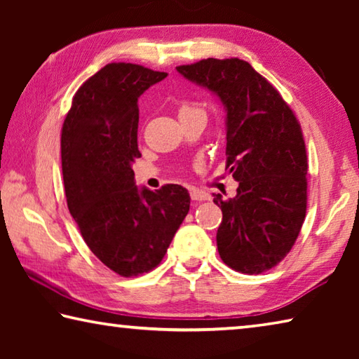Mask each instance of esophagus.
<instances>
[{
  "label": "esophagus",
  "mask_w": 359,
  "mask_h": 359,
  "mask_svg": "<svg viewBox=\"0 0 359 359\" xmlns=\"http://www.w3.org/2000/svg\"><path fill=\"white\" fill-rule=\"evenodd\" d=\"M190 196H191L193 201H205V199H209L208 193L203 191V190H196V188H191Z\"/></svg>",
  "instance_id": "esophagus-1"
}]
</instances>
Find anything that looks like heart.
I'll return each instance as SVG.
<instances>
[{
    "instance_id": "1",
    "label": "heart",
    "mask_w": 359,
    "mask_h": 359,
    "mask_svg": "<svg viewBox=\"0 0 359 359\" xmlns=\"http://www.w3.org/2000/svg\"><path fill=\"white\" fill-rule=\"evenodd\" d=\"M188 115H205L204 109L191 102H182L179 106V117H188Z\"/></svg>"
}]
</instances>
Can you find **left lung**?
I'll use <instances>...</instances> for the list:
<instances>
[{
    "instance_id": "obj_1",
    "label": "left lung",
    "mask_w": 359,
    "mask_h": 359,
    "mask_svg": "<svg viewBox=\"0 0 359 359\" xmlns=\"http://www.w3.org/2000/svg\"><path fill=\"white\" fill-rule=\"evenodd\" d=\"M177 71L214 92L226 107V169L236 198L214 194L223 218V263L261 274L290 253L307 209V154L294 112L269 81L239 58H208Z\"/></svg>"
}]
</instances>
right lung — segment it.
<instances>
[{
  "label": "right lung",
  "instance_id": "add662e5",
  "mask_svg": "<svg viewBox=\"0 0 359 359\" xmlns=\"http://www.w3.org/2000/svg\"><path fill=\"white\" fill-rule=\"evenodd\" d=\"M166 72L109 63L77 90L62 128L66 201L96 258L121 277L161 263L190 210L187 188L150 191L135 185L137 98Z\"/></svg>",
  "mask_w": 359,
  "mask_h": 359
}]
</instances>
